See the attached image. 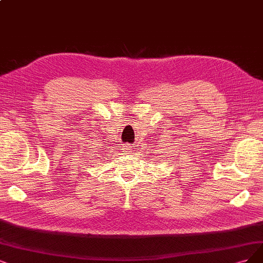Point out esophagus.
<instances>
[{
    "label": "esophagus",
    "mask_w": 263,
    "mask_h": 263,
    "mask_svg": "<svg viewBox=\"0 0 263 263\" xmlns=\"http://www.w3.org/2000/svg\"><path fill=\"white\" fill-rule=\"evenodd\" d=\"M125 151H126V152H128V153H131V148H130L129 146H128V147H126V146H125Z\"/></svg>",
    "instance_id": "34e87169"
}]
</instances>
